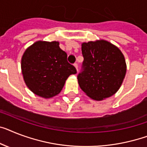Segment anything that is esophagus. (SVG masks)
I'll list each match as a JSON object with an SVG mask.
<instances>
[{
    "mask_svg": "<svg viewBox=\"0 0 147 147\" xmlns=\"http://www.w3.org/2000/svg\"><path fill=\"white\" fill-rule=\"evenodd\" d=\"M74 65V67H76V71H78V65H77L76 63H75V64Z\"/></svg>",
    "mask_w": 147,
    "mask_h": 147,
    "instance_id": "34e87169",
    "label": "esophagus"
}]
</instances>
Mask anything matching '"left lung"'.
<instances>
[{
	"label": "left lung",
	"instance_id": "8db88e82",
	"mask_svg": "<svg viewBox=\"0 0 147 147\" xmlns=\"http://www.w3.org/2000/svg\"><path fill=\"white\" fill-rule=\"evenodd\" d=\"M84 58L77 76L80 87L89 98L102 100L119 90L126 74L125 57L118 47L100 40L82 43Z\"/></svg>",
	"mask_w": 147,
	"mask_h": 147
}]
</instances>
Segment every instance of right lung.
Here are the masks:
<instances>
[{
    "instance_id": "obj_1",
    "label": "right lung",
    "mask_w": 147,
    "mask_h": 147,
    "mask_svg": "<svg viewBox=\"0 0 147 147\" xmlns=\"http://www.w3.org/2000/svg\"><path fill=\"white\" fill-rule=\"evenodd\" d=\"M67 57L58 41L40 40L30 46L21 61L23 78L29 89L44 98L59 94L68 76L76 74Z\"/></svg>"
}]
</instances>
